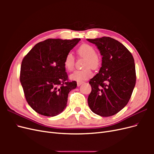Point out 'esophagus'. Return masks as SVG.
<instances>
[{"label":"esophagus","instance_id":"obj_1","mask_svg":"<svg viewBox=\"0 0 154 154\" xmlns=\"http://www.w3.org/2000/svg\"><path fill=\"white\" fill-rule=\"evenodd\" d=\"M82 83H83V82H77V86L78 87H80L82 84Z\"/></svg>","mask_w":154,"mask_h":154}]
</instances>
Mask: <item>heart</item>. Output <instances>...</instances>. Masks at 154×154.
Here are the masks:
<instances>
[{
    "label": "heart",
    "instance_id": "1",
    "mask_svg": "<svg viewBox=\"0 0 154 154\" xmlns=\"http://www.w3.org/2000/svg\"><path fill=\"white\" fill-rule=\"evenodd\" d=\"M78 53L82 57L87 58L84 67L82 70H77L69 76L71 80L82 82L92 76V72L89 67L97 69L100 66V60L97 57V52L93 46L88 44H83L78 49ZM74 57L72 53H68L65 57L63 65L67 71H71L74 67Z\"/></svg>",
    "mask_w": 154,
    "mask_h": 154
}]
</instances>
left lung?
<instances>
[{"label": "left lung", "mask_w": 154, "mask_h": 154, "mask_svg": "<svg viewBox=\"0 0 154 154\" xmlns=\"http://www.w3.org/2000/svg\"><path fill=\"white\" fill-rule=\"evenodd\" d=\"M87 40L102 56L99 72L89 82L88 105L96 114L109 117L122 110L131 97L136 81L134 60L125 45L110 37Z\"/></svg>", "instance_id": "8db88e82"}]
</instances>
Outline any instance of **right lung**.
Instances as JSON below:
<instances>
[{"label": "right lung", "mask_w": 154, "mask_h": 154, "mask_svg": "<svg viewBox=\"0 0 154 154\" xmlns=\"http://www.w3.org/2000/svg\"><path fill=\"white\" fill-rule=\"evenodd\" d=\"M80 40H45L36 44L23 59L20 83L27 102L37 113L53 117L66 109L68 94L77 83L68 82L63 61Z\"/></svg>", "instance_id": "obj_1"}]
</instances>
